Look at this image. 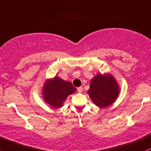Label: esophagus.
<instances>
[{"mask_svg":"<svg viewBox=\"0 0 151 151\" xmlns=\"http://www.w3.org/2000/svg\"><path fill=\"white\" fill-rule=\"evenodd\" d=\"M77 91H78V92H79V93H81V92L83 91V88L82 87H78V88H77Z\"/></svg>","mask_w":151,"mask_h":151,"instance_id":"34e87169","label":"esophagus"}]
</instances>
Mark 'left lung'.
I'll return each instance as SVG.
<instances>
[{
	"instance_id": "8db88e82",
	"label": "left lung",
	"mask_w": 151,
	"mask_h": 151,
	"mask_svg": "<svg viewBox=\"0 0 151 151\" xmlns=\"http://www.w3.org/2000/svg\"><path fill=\"white\" fill-rule=\"evenodd\" d=\"M119 93V85L112 76L98 74L91 81L88 94L99 107H106L114 103Z\"/></svg>"
}]
</instances>
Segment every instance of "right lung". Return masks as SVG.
<instances>
[{
  "mask_svg": "<svg viewBox=\"0 0 151 151\" xmlns=\"http://www.w3.org/2000/svg\"><path fill=\"white\" fill-rule=\"evenodd\" d=\"M76 91V88L70 82L65 81L55 76L51 80H47L42 89L43 98L45 102L53 108H60L63 102L69 95Z\"/></svg>",
  "mask_w": 151,
  "mask_h": 151,
  "instance_id": "add662e5",
  "label": "right lung"
}]
</instances>
